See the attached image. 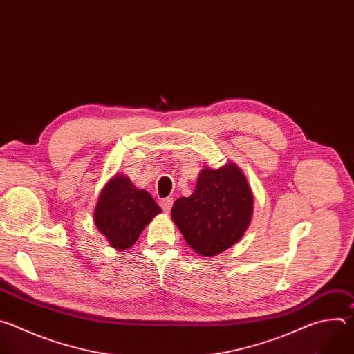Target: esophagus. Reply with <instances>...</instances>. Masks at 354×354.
<instances>
[{
  "mask_svg": "<svg viewBox=\"0 0 354 354\" xmlns=\"http://www.w3.org/2000/svg\"><path fill=\"white\" fill-rule=\"evenodd\" d=\"M172 205H174V197H165L160 201V206L162 207V210L165 213H169L171 209H172Z\"/></svg>",
  "mask_w": 354,
  "mask_h": 354,
  "instance_id": "1",
  "label": "esophagus"
}]
</instances>
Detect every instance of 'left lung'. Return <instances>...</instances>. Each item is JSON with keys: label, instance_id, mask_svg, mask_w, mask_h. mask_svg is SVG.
I'll list each match as a JSON object with an SVG mask.
<instances>
[{"label": "left lung", "instance_id": "1", "mask_svg": "<svg viewBox=\"0 0 354 354\" xmlns=\"http://www.w3.org/2000/svg\"><path fill=\"white\" fill-rule=\"evenodd\" d=\"M254 196L234 164L205 167L189 197L178 198L171 216L187 245L201 257H216L235 245L250 224Z\"/></svg>", "mask_w": 354, "mask_h": 354}]
</instances>
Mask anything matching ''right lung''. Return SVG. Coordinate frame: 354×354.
Segmentation results:
<instances>
[{
  "label": "right lung",
  "instance_id": "right-lung-1",
  "mask_svg": "<svg viewBox=\"0 0 354 354\" xmlns=\"http://www.w3.org/2000/svg\"><path fill=\"white\" fill-rule=\"evenodd\" d=\"M161 207L147 190L137 189L124 175H115L99 194L93 221L109 243L123 250L131 248L141 231L148 225Z\"/></svg>",
  "mask_w": 354,
  "mask_h": 354
}]
</instances>
